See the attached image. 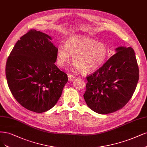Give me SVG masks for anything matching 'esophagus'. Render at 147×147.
<instances>
[{
	"instance_id": "34e87169",
	"label": "esophagus",
	"mask_w": 147,
	"mask_h": 147,
	"mask_svg": "<svg viewBox=\"0 0 147 147\" xmlns=\"http://www.w3.org/2000/svg\"><path fill=\"white\" fill-rule=\"evenodd\" d=\"M75 78H76L75 76H74L72 74H69L68 75V79H69V81H70V82H71V81H73L74 80H75Z\"/></svg>"
}]
</instances>
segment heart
Instances as JSON below:
<instances>
[{"instance_id": "b5f03b06", "label": "heart", "mask_w": 147, "mask_h": 147, "mask_svg": "<svg viewBox=\"0 0 147 147\" xmlns=\"http://www.w3.org/2000/svg\"><path fill=\"white\" fill-rule=\"evenodd\" d=\"M108 54V48L104 44L75 35L69 38L65 45L60 44L58 47L57 63L63 66L69 61L72 55L75 68L83 74H90L102 66Z\"/></svg>"}]
</instances>
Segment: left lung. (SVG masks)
I'll return each instance as SVG.
<instances>
[{
    "mask_svg": "<svg viewBox=\"0 0 147 147\" xmlns=\"http://www.w3.org/2000/svg\"><path fill=\"white\" fill-rule=\"evenodd\" d=\"M102 67L86 77L85 102L94 112L113 113L123 108L136 90L139 67L134 50L119 47Z\"/></svg>",
    "mask_w": 147,
    "mask_h": 147,
    "instance_id": "1",
    "label": "left lung"
}]
</instances>
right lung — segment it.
I'll return each mask as SVG.
<instances>
[{"label": "right lung", "instance_id": "obj_1", "mask_svg": "<svg viewBox=\"0 0 147 147\" xmlns=\"http://www.w3.org/2000/svg\"><path fill=\"white\" fill-rule=\"evenodd\" d=\"M51 37L30 30L20 38L8 57L5 74L9 89L25 109L42 113L53 108L68 81L55 64L57 48Z\"/></svg>", "mask_w": 147, "mask_h": 147}]
</instances>
